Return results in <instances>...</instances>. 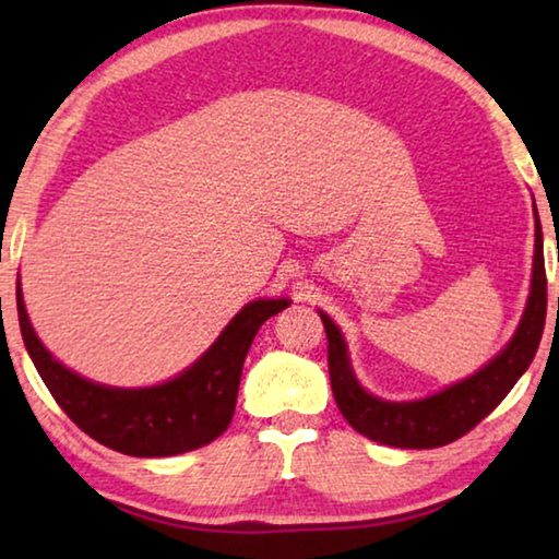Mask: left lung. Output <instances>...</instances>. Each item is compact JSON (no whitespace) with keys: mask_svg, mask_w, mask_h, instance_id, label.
<instances>
[{"mask_svg":"<svg viewBox=\"0 0 559 559\" xmlns=\"http://www.w3.org/2000/svg\"><path fill=\"white\" fill-rule=\"evenodd\" d=\"M328 335L330 384L349 427L377 443L396 449H437L461 439L496 409L525 374L540 345L547 313V278L543 257V229L535 212V257L530 296L513 337L478 372L421 400L390 402L359 384L349 362L343 330L333 318L318 310Z\"/></svg>","mask_w":559,"mask_h":559,"instance_id":"left-lung-1","label":"left lung"}]
</instances>
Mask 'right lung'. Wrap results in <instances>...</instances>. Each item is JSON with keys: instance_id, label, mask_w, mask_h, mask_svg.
<instances>
[{"instance_id": "add662e5", "label": "right lung", "mask_w": 559, "mask_h": 559, "mask_svg": "<svg viewBox=\"0 0 559 559\" xmlns=\"http://www.w3.org/2000/svg\"><path fill=\"white\" fill-rule=\"evenodd\" d=\"M290 306L288 298L246 302L202 357L153 386H110L86 380L59 362L36 335L16 283L19 328L36 372L53 400L91 439L128 456L155 459L194 451L231 424L243 359L259 328Z\"/></svg>"}]
</instances>
